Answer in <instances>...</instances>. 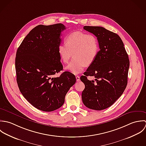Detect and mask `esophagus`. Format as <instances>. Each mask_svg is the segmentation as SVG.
<instances>
[{
	"mask_svg": "<svg viewBox=\"0 0 146 146\" xmlns=\"http://www.w3.org/2000/svg\"><path fill=\"white\" fill-rule=\"evenodd\" d=\"M76 81H77V82H78V81H80V77L79 76H76Z\"/></svg>",
	"mask_w": 146,
	"mask_h": 146,
	"instance_id": "1",
	"label": "esophagus"
}]
</instances>
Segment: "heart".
Wrapping results in <instances>:
<instances>
[{
    "label": "heart",
    "instance_id": "b5f03b06",
    "mask_svg": "<svg viewBox=\"0 0 146 146\" xmlns=\"http://www.w3.org/2000/svg\"><path fill=\"white\" fill-rule=\"evenodd\" d=\"M65 44L58 47V53L61 60L67 63L73 54V58L66 66V69L74 74L83 71L86 65L94 62L99 51V43L97 37L76 31L68 35L65 39Z\"/></svg>",
    "mask_w": 146,
    "mask_h": 146
}]
</instances>
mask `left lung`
I'll return each mask as SVG.
<instances>
[{
  "label": "left lung",
  "instance_id": "1",
  "mask_svg": "<svg viewBox=\"0 0 146 146\" xmlns=\"http://www.w3.org/2000/svg\"><path fill=\"white\" fill-rule=\"evenodd\" d=\"M84 29L97 37L100 51L80 78L85 85L82 99L86 107L100 111L111 106L126 88L129 59L121 38L116 33L101 27L85 26ZM88 76L96 79L90 81Z\"/></svg>",
  "mask_w": 146,
  "mask_h": 146
}]
</instances>
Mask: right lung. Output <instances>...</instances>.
Returning <instances> with one entry per match:
<instances>
[{"instance_id":"1","label":"right lung","mask_w":146,"mask_h":146,"mask_svg":"<svg viewBox=\"0 0 146 146\" xmlns=\"http://www.w3.org/2000/svg\"><path fill=\"white\" fill-rule=\"evenodd\" d=\"M62 24L39 25L33 28L17 49L15 60L16 80L24 97L36 108L45 112L58 110L76 82L75 76L62 70L58 53Z\"/></svg>"}]
</instances>
